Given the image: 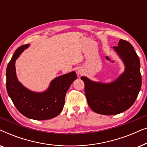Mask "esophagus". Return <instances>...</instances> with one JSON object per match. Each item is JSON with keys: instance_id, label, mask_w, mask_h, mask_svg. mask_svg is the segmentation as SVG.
Returning a JSON list of instances; mask_svg holds the SVG:
<instances>
[{"instance_id": "esophagus-1", "label": "esophagus", "mask_w": 147, "mask_h": 147, "mask_svg": "<svg viewBox=\"0 0 147 147\" xmlns=\"http://www.w3.org/2000/svg\"><path fill=\"white\" fill-rule=\"evenodd\" d=\"M78 74H82L81 70H78Z\"/></svg>"}]
</instances>
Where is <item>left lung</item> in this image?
I'll return each instance as SVG.
<instances>
[{"label":"left lung","instance_id":"obj_1","mask_svg":"<svg viewBox=\"0 0 147 147\" xmlns=\"http://www.w3.org/2000/svg\"><path fill=\"white\" fill-rule=\"evenodd\" d=\"M114 51L125 65L124 71L111 83L94 82L82 76L88 105L94 112L115 115L131 107L142 84L140 59L129 42L120 39Z\"/></svg>","mask_w":147,"mask_h":147}]
</instances>
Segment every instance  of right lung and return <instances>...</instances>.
Wrapping results in <instances>:
<instances>
[{
  "mask_svg": "<svg viewBox=\"0 0 147 147\" xmlns=\"http://www.w3.org/2000/svg\"><path fill=\"white\" fill-rule=\"evenodd\" d=\"M29 46L27 44L18 48L8 64L6 71L8 94L20 113L27 118L37 120L51 119L63 110L66 92L77 79V75L71 71L55 78L43 92H32L26 88L17 79L15 61Z\"/></svg>",
  "mask_w": 147,
  "mask_h": 147,
  "instance_id": "obj_1",
  "label": "right lung"
}]
</instances>
